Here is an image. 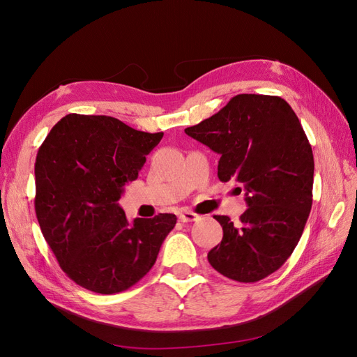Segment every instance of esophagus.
Masks as SVG:
<instances>
[{"label": "esophagus", "instance_id": "esophagus-1", "mask_svg": "<svg viewBox=\"0 0 357 357\" xmlns=\"http://www.w3.org/2000/svg\"><path fill=\"white\" fill-rule=\"evenodd\" d=\"M178 219L181 222H193L198 219V214L190 211V210H181V211H178Z\"/></svg>", "mask_w": 357, "mask_h": 357}]
</instances>
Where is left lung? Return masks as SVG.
Segmentation results:
<instances>
[{
	"mask_svg": "<svg viewBox=\"0 0 357 357\" xmlns=\"http://www.w3.org/2000/svg\"><path fill=\"white\" fill-rule=\"evenodd\" d=\"M185 132L220 155V181L245 189L238 223L214 215L223 238L208 252L210 265L240 283L275 273L294 253L312 204L314 158L298 116L280 96L240 93Z\"/></svg>",
	"mask_w": 357,
	"mask_h": 357,
	"instance_id": "left-lung-1",
	"label": "left lung"
}]
</instances>
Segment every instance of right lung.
I'll return each instance as SVG.
<instances>
[{
    "mask_svg": "<svg viewBox=\"0 0 357 357\" xmlns=\"http://www.w3.org/2000/svg\"><path fill=\"white\" fill-rule=\"evenodd\" d=\"M162 137L164 132L137 131L110 116L73 113L40 146L37 220L74 283L113 295L138 283L155 265L177 218L159 213L129 223L117 201Z\"/></svg>",
    "mask_w": 357,
    "mask_h": 357,
    "instance_id": "obj_1",
    "label": "right lung"
}]
</instances>
